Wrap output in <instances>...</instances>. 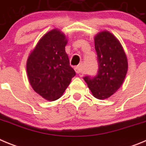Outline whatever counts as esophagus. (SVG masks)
Listing matches in <instances>:
<instances>
[{
    "mask_svg": "<svg viewBox=\"0 0 146 146\" xmlns=\"http://www.w3.org/2000/svg\"><path fill=\"white\" fill-rule=\"evenodd\" d=\"M74 70H75L77 74H80L81 72H82V70H81V66H78L75 67V68H74Z\"/></svg>",
    "mask_w": 146,
    "mask_h": 146,
    "instance_id": "1",
    "label": "esophagus"
}]
</instances>
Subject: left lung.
Wrapping results in <instances>:
<instances>
[{
    "label": "left lung",
    "mask_w": 146,
    "mask_h": 146,
    "mask_svg": "<svg viewBox=\"0 0 146 146\" xmlns=\"http://www.w3.org/2000/svg\"><path fill=\"white\" fill-rule=\"evenodd\" d=\"M99 71L96 77L83 79L93 96L105 99L118 91L126 77L128 61L118 38L108 31L99 32L94 37Z\"/></svg>",
    "instance_id": "obj_1"
}]
</instances>
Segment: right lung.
I'll return each instance as SVG.
<instances>
[{"instance_id": "obj_1", "label": "right lung", "mask_w": 146, "mask_h": 146, "mask_svg": "<svg viewBox=\"0 0 146 146\" xmlns=\"http://www.w3.org/2000/svg\"><path fill=\"white\" fill-rule=\"evenodd\" d=\"M67 42L66 35L55 28L40 38L28 55L26 69L30 84L47 101L59 99L76 74L66 52Z\"/></svg>"}]
</instances>
